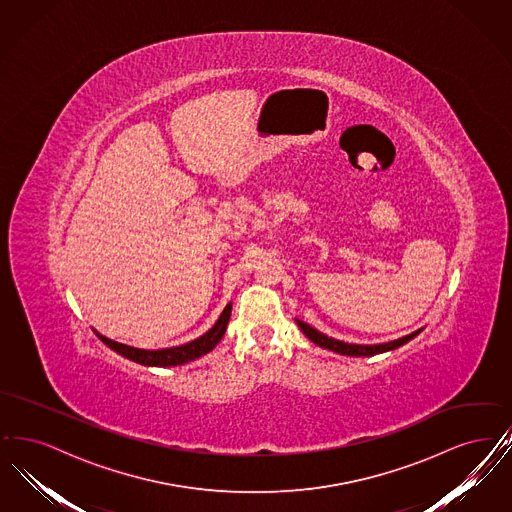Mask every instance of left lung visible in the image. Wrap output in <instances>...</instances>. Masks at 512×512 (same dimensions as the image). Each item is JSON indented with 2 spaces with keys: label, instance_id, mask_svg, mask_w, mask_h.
I'll use <instances>...</instances> for the list:
<instances>
[{
  "label": "left lung",
  "instance_id": "obj_1",
  "mask_svg": "<svg viewBox=\"0 0 512 512\" xmlns=\"http://www.w3.org/2000/svg\"><path fill=\"white\" fill-rule=\"evenodd\" d=\"M297 324H299L301 332H303L309 340L313 341V343H317V345L324 347V349L341 353V355H351V357H370V355H376V353L391 351V349H397L399 345L413 340L416 334H420V330H418V332H414V334H409V336H405V338H401V340L390 341V343H380V345H355V343H345V341L328 338V336L320 334L315 328H311L309 324H305L303 320H297Z\"/></svg>",
  "mask_w": 512,
  "mask_h": 512
}]
</instances>
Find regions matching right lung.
Returning a JSON list of instances; mask_svg holds the SVG:
<instances>
[{
    "label": "right lung",
    "mask_w": 512,
    "mask_h": 512,
    "mask_svg": "<svg viewBox=\"0 0 512 512\" xmlns=\"http://www.w3.org/2000/svg\"><path fill=\"white\" fill-rule=\"evenodd\" d=\"M230 313H232V305L228 303L222 311L217 324L207 332L203 334L201 338L190 341V343H184V345H178V347H171V349H159V351H147V349H136V347H130V345H124V343H117V341L109 340L105 336L98 334L99 340L103 341L107 347H111L113 351H117L122 357L134 361V363H140V365L146 366H176L184 365V363H190L201 355H207L217 343L220 338L224 336L226 332V326H228V320H230Z\"/></svg>",
    "instance_id": "obj_1"
}]
</instances>
